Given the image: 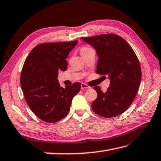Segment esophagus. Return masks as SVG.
<instances>
[{"mask_svg":"<svg viewBox=\"0 0 161 161\" xmlns=\"http://www.w3.org/2000/svg\"><path fill=\"white\" fill-rule=\"evenodd\" d=\"M81 89H88V88H91V87L89 86H88L87 84H86L84 83H82L81 84Z\"/></svg>","mask_w":161,"mask_h":161,"instance_id":"obj_1","label":"esophagus"}]
</instances>
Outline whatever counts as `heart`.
Instances as JSON below:
<instances>
[{
	"label": "heart",
	"mask_w": 161,
	"mask_h": 161,
	"mask_svg": "<svg viewBox=\"0 0 161 161\" xmlns=\"http://www.w3.org/2000/svg\"><path fill=\"white\" fill-rule=\"evenodd\" d=\"M90 49H91V48L88 47H82V48H81L80 52H81V53H84V52L89 51Z\"/></svg>",
	"instance_id": "heart-1"
}]
</instances>
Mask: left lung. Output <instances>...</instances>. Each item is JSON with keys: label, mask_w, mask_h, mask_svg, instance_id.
<instances>
[{"label": "left lung", "mask_w": 161, "mask_h": 161, "mask_svg": "<svg viewBox=\"0 0 161 161\" xmlns=\"http://www.w3.org/2000/svg\"><path fill=\"white\" fill-rule=\"evenodd\" d=\"M81 39L97 51L96 73L108 75L110 80L105 92L99 86L93 87L97 97L92 103V110L106 118L122 114L131 105L139 88L141 69L136 55L124 39L113 33Z\"/></svg>", "instance_id": "1"}]
</instances>
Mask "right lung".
Wrapping results in <instances>:
<instances>
[{
  "mask_svg": "<svg viewBox=\"0 0 161 161\" xmlns=\"http://www.w3.org/2000/svg\"><path fill=\"white\" fill-rule=\"evenodd\" d=\"M77 42L40 44L25 59L20 75L21 88L30 109L44 121L55 123L65 117L73 97L80 91L79 82L64 88L57 80L58 70H66V59Z\"/></svg>",
  "mask_w": 161,
  "mask_h": 161,
  "instance_id": "right-lung-1",
  "label": "right lung"
}]
</instances>
